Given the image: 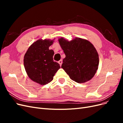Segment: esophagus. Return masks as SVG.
I'll return each mask as SVG.
<instances>
[{"label":"esophagus","mask_w":123,"mask_h":123,"mask_svg":"<svg viewBox=\"0 0 123 123\" xmlns=\"http://www.w3.org/2000/svg\"><path fill=\"white\" fill-rule=\"evenodd\" d=\"M58 63H59V64L60 65V66H62V59H61V60L59 61H58Z\"/></svg>","instance_id":"obj_1"}]
</instances>
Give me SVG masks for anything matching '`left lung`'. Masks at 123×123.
Here are the masks:
<instances>
[{"label":"left lung","instance_id":"8db88e82","mask_svg":"<svg viewBox=\"0 0 123 123\" xmlns=\"http://www.w3.org/2000/svg\"><path fill=\"white\" fill-rule=\"evenodd\" d=\"M58 42L66 55L62 68L70 79L78 83L91 80L99 64L98 54L94 46L88 40L78 37L70 41L61 37Z\"/></svg>","mask_w":123,"mask_h":123}]
</instances>
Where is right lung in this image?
I'll use <instances>...</instances> for the list:
<instances>
[{
  "instance_id": "obj_1",
  "label": "right lung",
  "mask_w": 123,
  "mask_h": 123,
  "mask_svg": "<svg viewBox=\"0 0 123 123\" xmlns=\"http://www.w3.org/2000/svg\"><path fill=\"white\" fill-rule=\"evenodd\" d=\"M54 39L37 40L30 46L24 56V67L28 76L41 85L52 80L61 68L58 63L53 61V50L49 49Z\"/></svg>"
}]
</instances>
